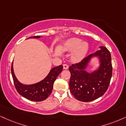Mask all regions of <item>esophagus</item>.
I'll list each match as a JSON object with an SVG mask.
<instances>
[{
	"label": "esophagus",
	"instance_id": "34e87169",
	"mask_svg": "<svg viewBox=\"0 0 126 126\" xmlns=\"http://www.w3.org/2000/svg\"><path fill=\"white\" fill-rule=\"evenodd\" d=\"M68 68H69V66L67 64H63V69H67Z\"/></svg>",
	"mask_w": 126,
	"mask_h": 126
}]
</instances>
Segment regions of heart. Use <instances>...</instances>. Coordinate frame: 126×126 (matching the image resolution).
Wrapping results in <instances>:
<instances>
[{
	"instance_id": "1",
	"label": "heart",
	"mask_w": 126,
	"mask_h": 126,
	"mask_svg": "<svg viewBox=\"0 0 126 126\" xmlns=\"http://www.w3.org/2000/svg\"><path fill=\"white\" fill-rule=\"evenodd\" d=\"M62 49L66 51H73L72 59L75 62L81 61L87 54L89 49V43L82 42L79 38H71L68 39L63 43Z\"/></svg>"
}]
</instances>
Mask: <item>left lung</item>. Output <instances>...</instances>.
<instances>
[{
    "instance_id": "8db88e82",
    "label": "left lung",
    "mask_w": 126,
    "mask_h": 126,
    "mask_svg": "<svg viewBox=\"0 0 126 126\" xmlns=\"http://www.w3.org/2000/svg\"><path fill=\"white\" fill-rule=\"evenodd\" d=\"M100 48L80 63L69 67L71 74L70 90L78 100L84 102L93 101L102 96L108 89L112 76L111 54L106 47L100 46ZM93 57L99 59L100 66L97 70L89 73L85 69Z\"/></svg>"
}]
</instances>
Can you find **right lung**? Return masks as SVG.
I'll return each mask as SVG.
<instances>
[{"mask_svg": "<svg viewBox=\"0 0 126 126\" xmlns=\"http://www.w3.org/2000/svg\"><path fill=\"white\" fill-rule=\"evenodd\" d=\"M32 37L38 39L40 38V36H32L29 38ZM63 68L62 65L53 67L43 80L35 84L29 85L23 84L18 81L13 71V62L12 64L11 72L15 88L19 94L29 100L41 101L46 100L51 93L54 81L59 74L62 72Z\"/></svg>", "mask_w": 126, "mask_h": 126, "instance_id": "right-lung-1", "label": "right lung"}]
</instances>
